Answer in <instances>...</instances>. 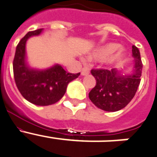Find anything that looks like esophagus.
I'll return each instance as SVG.
<instances>
[{
	"mask_svg": "<svg viewBox=\"0 0 157 157\" xmlns=\"http://www.w3.org/2000/svg\"><path fill=\"white\" fill-rule=\"evenodd\" d=\"M89 73V69L87 67L83 68L82 70H81V75L83 76H85V75H88Z\"/></svg>",
	"mask_w": 157,
	"mask_h": 157,
	"instance_id": "34e87169",
	"label": "esophagus"
}]
</instances>
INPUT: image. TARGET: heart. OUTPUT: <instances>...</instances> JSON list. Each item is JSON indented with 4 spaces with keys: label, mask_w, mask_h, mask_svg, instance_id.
<instances>
[{
    "label": "heart",
    "mask_w": 157,
    "mask_h": 157,
    "mask_svg": "<svg viewBox=\"0 0 157 157\" xmlns=\"http://www.w3.org/2000/svg\"><path fill=\"white\" fill-rule=\"evenodd\" d=\"M120 48V46L116 43H109V44L106 45V46H103L101 48L98 49L95 51H94L90 58L92 59L97 60V61H104V60L107 59L109 56L112 54L113 53L115 52L116 50H118ZM125 54L123 53V51H119L118 54L115 55L114 60L116 61V62H119L122 59H123Z\"/></svg>",
    "instance_id": "heart-1"
}]
</instances>
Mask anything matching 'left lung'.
Segmentation results:
<instances>
[{"label":"left lung","mask_w":157,"mask_h":157,"mask_svg":"<svg viewBox=\"0 0 157 157\" xmlns=\"http://www.w3.org/2000/svg\"><path fill=\"white\" fill-rule=\"evenodd\" d=\"M134 69L131 75L123 76L117 69H92L95 86L88 94L90 100L99 109L117 111L124 108L134 97L141 82L143 64L137 46H132Z\"/></svg>","instance_id":"obj_1"}]
</instances>
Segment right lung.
<instances>
[{
	"mask_svg": "<svg viewBox=\"0 0 157 157\" xmlns=\"http://www.w3.org/2000/svg\"><path fill=\"white\" fill-rule=\"evenodd\" d=\"M42 31H29L20 41L13 60V74L16 87L24 99L38 106H48L63 97L68 84L77 78L80 73H69L59 65L46 70H35L27 66L26 42L28 38L39 35Z\"/></svg>",
	"mask_w": 157,
	"mask_h": 157,
	"instance_id": "obj_1",
	"label": "right lung"
}]
</instances>
